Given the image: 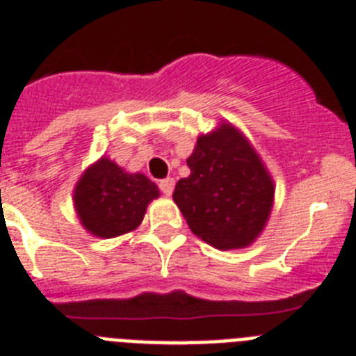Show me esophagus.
<instances>
[{
	"label": "esophagus",
	"instance_id": "34e87169",
	"mask_svg": "<svg viewBox=\"0 0 356 356\" xmlns=\"http://www.w3.org/2000/svg\"><path fill=\"white\" fill-rule=\"evenodd\" d=\"M159 187H161V191L165 195H171L172 191H175V180L172 178H164V180L159 181Z\"/></svg>",
	"mask_w": 356,
	"mask_h": 356
}]
</instances>
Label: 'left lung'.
Segmentation results:
<instances>
[{
  "mask_svg": "<svg viewBox=\"0 0 356 356\" xmlns=\"http://www.w3.org/2000/svg\"><path fill=\"white\" fill-rule=\"evenodd\" d=\"M187 165L172 200L192 233L220 250L250 245L266 226L275 188L245 136L220 123L197 138Z\"/></svg>",
  "mask_w": 356,
  "mask_h": 356,
  "instance_id": "obj_1",
  "label": "left lung"
}]
</instances>
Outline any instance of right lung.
Here are the masks:
<instances>
[{
  "label": "right lung",
  "mask_w": 356,
  "mask_h": 356,
  "mask_svg": "<svg viewBox=\"0 0 356 356\" xmlns=\"http://www.w3.org/2000/svg\"><path fill=\"white\" fill-rule=\"evenodd\" d=\"M159 187L141 172H127L102 156L91 164L74 188L77 217L88 233L114 238L134 231L143 222Z\"/></svg>",
  "instance_id": "add662e5"
}]
</instances>
